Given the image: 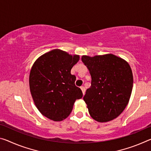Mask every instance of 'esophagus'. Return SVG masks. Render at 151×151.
Here are the masks:
<instances>
[{
  "label": "esophagus",
  "mask_w": 151,
  "mask_h": 151,
  "mask_svg": "<svg viewBox=\"0 0 151 151\" xmlns=\"http://www.w3.org/2000/svg\"><path fill=\"white\" fill-rule=\"evenodd\" d=\"M81 91H82L83 94L84 95L85 93V87H83V86H82V87H81Z\"/></svg>",
  "instance_id": "obj_1"
}]
</instances>
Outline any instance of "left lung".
<instances>
[{"label": "left lung", "mask_w": 151, "mask_h": 151, "mask_svg": "<svg viewBox=\"0 0 151 151\" xmlns=\"http://www.w3.org/2000/svg\"><path fill=\"white\" fill-rule=\"evenodd\" d=\"M81 60L91 76V85L83 97L91 117L99 122L116 118L127 106L132 91L130 65L112 54L84 55Z\"/></svg>", "instance_id": "obj_1"}]
</instances>
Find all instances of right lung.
<instances>
[{"instance_id":"add662e5","label":"right lung","mask_w":151,"mask_h":151,"mask_svg":"<svg viewBox=\"0 0 151 151\" xmlns=\"http://www.w3.org/2000/svg\"><path fill=\"white\" fill-rule=\"evenodd\" d=\"M79 58L78 55L54 49L33 64L29 78L31 94L37 109L50 119H66L76 100L83 97L81 88L75 85L76 76L70 73Z\"/></svg>"}]
</instances>
